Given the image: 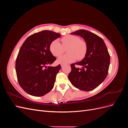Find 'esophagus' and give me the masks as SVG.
<instances>
[{"label":"esophagus","instance_id":"1","mask_svg":"<svg viewBox=\"0 0 128 128\" xmlns=\"http://www.w3.org/2000/svg\"><path fill=\"white\" fill-rule=\"evenodd\" d=\"M64 64H61V67H64Z\"/></svg>","mask_w":128,"mask_h":128}]
</instances>
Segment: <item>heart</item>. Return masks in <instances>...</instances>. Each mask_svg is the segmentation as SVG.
Returning <instances> with one entry per match:
<instances>
[{
	"instance_id": "heart-1",
	"label": "heart",
	"mask_w": 128,
	"mask_h": 128,
	"mask_svg": "<svg viewBox=\"0 0 128 128\" xmlns=\"http://www.w3.org/2000/svg\"><path fill=\"white\" fill-rule=\"evenodd\" d=\"M62 45L58 40H54L50 46V50L55 56H60L67 48L68 53L62 55L58 58V63L66 64L72 62L76 59L80 60L84 56L86 52V45L84 41L74 35H67L61 39Z\"/></svg>"
}]
</instances>
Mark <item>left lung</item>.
Listing matches in <instances>:
<instances>
[{
  "instance_id": "obj_1",
  "label": "left lung",
  "mask_w": 128,
  "mask_h": 128,
  "mask_svg": "<svg viewBox=\"0 0 128 128\" xmlns=\"http://www.w3.org/2000/svg\"><path fill=\"white\" fill-rule=\"evenodd\" d=\"M82 37L86 42V52L82 60L71 64L68 78L79 90L90 91L105 80L110 64V56L103 40L88 30L80 29L71 33ZM82 65L81 68L74 64Z\"/></svg>"
}]
</instances>
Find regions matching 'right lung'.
Returning <instances> with one entry per match:
<instances>
[{"label": "right lung", "instance_id": "add662e5", "mask_svg": "<svg viewBox=\"0 0 128 128\" xmlns=\"http://www.w3.org/2000/svg\"><path fill=\"white\" fill-rule=\"evenodd\" d=\"M59 37V33L42 30L27 38L19 50L15 70L19 84L28 94L41 96L53 88L61 66L47 67V65L56 60L50 46Z\"/></svg>", "mask_w": 128, "mask_h": 128}]
</instances>
